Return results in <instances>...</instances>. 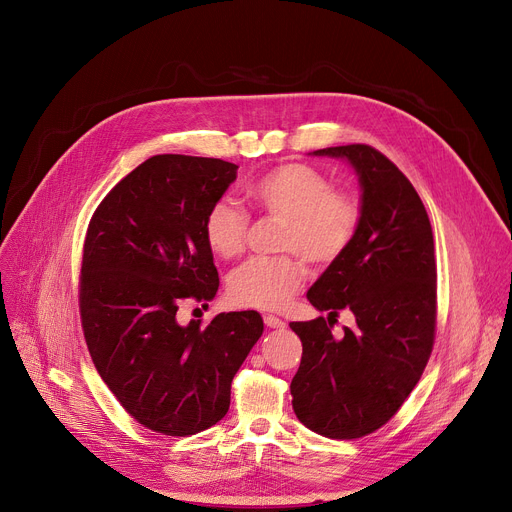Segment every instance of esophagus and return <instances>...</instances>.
<instances>
[{"mask_svg": "<svg viewBox=\"0 0 512 512\" xmlns=\"http://www.w3.org/2000/svg\"><path fill=\"white\" fill-rule=\"evenodd\" d=\"M264 324H266V328H272V330H283L287 324L281 320V318H277V316H264Z\"/></svg>", "mask_w": 512, "mask_h": 512, "instance_id": "esophagus-1", "label": "esophagus"}]
</instances>
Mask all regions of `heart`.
Returning <instances> with one entry per match:
<instances>
[{"mask_svg":"<svg viewBox=\"0 0 512 512\" xmlns=\"http://www.w3.org/2000/svg\"><path fill=\"white\" fill-rule=\"evenodd\" d=\"M250 201L268 215L285 219L281 250L291 254L254 256L229 274L227 291L233 303L277 311L291 303L305 281V260L332 264L346 254L359 231L361 211L350 196L305 164L268 170L248 186ZM250 217L231 201L215 203L205 217V240L223 260L246 248Z\"/></svg>","mask_w":512,"mask_h":512,"instance_id":"heart-1","label":"heart"}]
</instances>
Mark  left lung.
Masks as SVG:
<instances>
[{"mask_svg":"<svg viewBox=\"0 0 512 512\" xmlns=\"http://www.w3.org/2000/svg\"><path fill=\"white\" fill-rule=\"evenodd\" d=\"M346 160L359 176L361 223L350 248L307 291L328 311L291 322L303 355L291 381L297 418L330 439L381 428L416 387L435 342L437 264L426 209L410 180L371 145L313 151ZM338 308L358 320L331 336Z\"/></svg>","mask_w":512,"mask_h":512,"instance_id":"8db88e82","label":"left lung"}]
</instances>
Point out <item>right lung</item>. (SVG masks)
I'll return each mask as SVG.
<instances>
[{
	"instance_id": "add662e5",
	"label": "right lung",
	"mask_w": 512,
	"mask_h": 512,
	"mask_svg": "<svg viewBox=\"0 0 512 512\" xmlns=\"http://www.w3.org/2000/svg\"><path fill=\"white\" fill-rule=\"evenodd\" d=\"M238 166L153 155L116 184L88 225L80 313L94 367L121 406L170 437L196 435L229 410L231 381L258 342V311L180 326V301L219 289L205 217Z\"/></svg>"
}]
</instances>
